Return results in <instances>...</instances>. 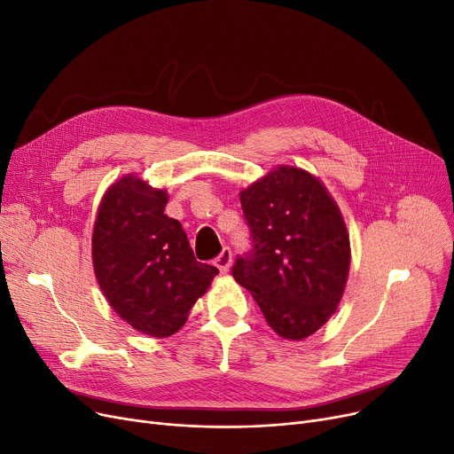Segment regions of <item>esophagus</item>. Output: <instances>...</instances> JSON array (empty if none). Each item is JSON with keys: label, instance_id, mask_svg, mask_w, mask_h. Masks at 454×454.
<instances>
[{"label": "esophagus", "instance_id": "1", "mask_svg": "<svg viewBox=\"0 0 454 454\" xmlns=\"http://www.w3.org/2000/svg\"><path fill=\"white\" fill-rule=\"evenodd\" d=\"M214 264L218 266V270H220L222 273H227V271L231 270V264H232V251H231L229 247H225V249L222 251V254H220L218 258H215Z\"/></svg>", "mask_w": 454, "mask_h": 454}]
</instances>
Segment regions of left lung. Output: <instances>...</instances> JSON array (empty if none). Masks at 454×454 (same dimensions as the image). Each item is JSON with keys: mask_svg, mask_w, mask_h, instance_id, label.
Returning a JSON list of instances; mask_svg holds the SVG:
<instances>
[{"mask_svg": "<svg viewBox=\"0 0 454 454\" xmlns=\"http://www.w3.org/2000/svg\"><path fill=\"white\" fill-rule=\"evenodd\" d=\"M253 253L232 268L268 325L303 340L336 312L351 266L349 231L331 192L303 168L277 166L240 192Z\"/></svg>", "mask_w": 454, "mask_h": 454, "instance_id": "obj_1", "label": "left lung"}]
</instances>
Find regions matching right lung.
<instances>
[{"label":"right lung","instance_id":"right-lung-1","mask_svg":"<svg viewBox=\"0 0 454 454\" xmlns=\"http://www.w3.org/2000/svg\"><path fill=\"white\" fill-rule=\"evenodd\" d=\"M168 192L137 174L113 183L98 207L92 264L114 312L151 338L176 334L218 270L193 256L181 223L164 214Z\"/></svg>","mask_w":454,"mask_h":454}]
</instances>
